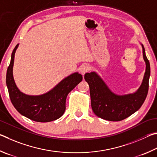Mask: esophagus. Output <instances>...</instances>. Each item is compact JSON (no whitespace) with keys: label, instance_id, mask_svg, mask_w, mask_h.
Listing matches in <instances>:
<instances>
[{"label":"esophagus","instance_id":"esophagus-1","mask_svg":"<svg viewBox=\"0 0 157 157\" xmlns=\"http://www.w3.org/2000/svg\"><path fill=\"white\" fill-rule=\"evenodd\" d=\"M90 70V67L88 65H83L81 66L80 67V72L81 74H83V75H84L85 74H86V72H87Z\"/></svg>","mask_w":157,"mask_h":157}]
</instances>
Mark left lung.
<instances>
[{"instance_id": "left-lung-1", "label": "left lung", "mask_w": 157, "mask_h": 157, "mask_svg": "<svg viewBox=\"0 0 157 157\" xmlns=\"http://www.w3.org/2000/svg\"><path fill=\"white\" fill-rule=\"evenodd\" d=\"M141 46L146 67L141 86L132 94H114L95 71L85 74V80L90 86L92 110L97 117L110 121H119L134 114L144 103L149 87L150 65L144 47L142 44Z\"/></svg>"}]
</instances>
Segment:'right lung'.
Wrapping results in <instances>:
<instances>
[{
	"mask_svg": "<svg viewBox=\"0 0 157 157\" xmlns=\"http://www.w3.org/2000/svg\"><path fill=\"white\" fill-rule=\"evenodd\" d=\"M19 44L13 49L7 68L6 83L11 101L19 113L36 122H49L59 119L65 111L67 94L81 82L83 76L73 73L58 83L45 94L31 96L21 92L16 86L13 77L14 55Z\"/></svg>",
	"mask_w": 157,
	"mask_h": 157,
	"instance_id": "add662e5",
	"label": "right lung"
}]
</instances>
